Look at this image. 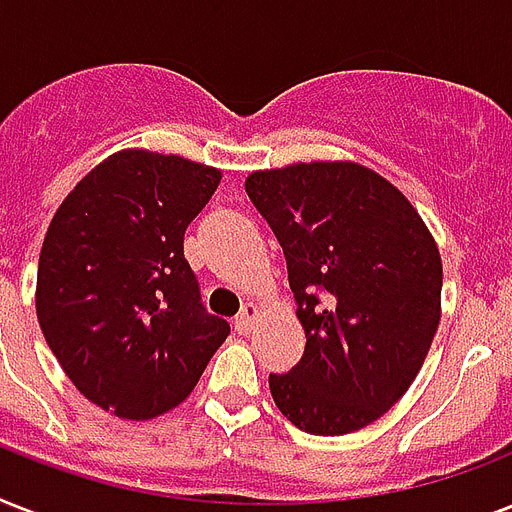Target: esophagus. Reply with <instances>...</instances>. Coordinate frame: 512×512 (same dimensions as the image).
Instances as JSON below:
<instances>
[{
	"label": "esophagus",
	"mask_w": 512,
	"mask_h": 512,
	"mask_svg": "<svg viewBox=\"0 0 512 512\" xmlns=\"http://www.w3.org/2000/svg\"><path fill=\"white\" fill-rule=\"evenodd\" d=\"M257 319H260V305H257V303H247V305H244V308H241L239 316H236V329L247 335V332H249V329H252V324H255Z\"/></svg>",
	"instance_id": "34e87169"
}]
</instances>
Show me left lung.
<instances>
[{
	"label": "left lung",
	"mask_w": 512,
	"mask_h": 512,
	"mask_svg": "<svg viewBox=\"0 0 512 512\" xmlns=\"http://www.w3.org/2000/svg\"><path fill=\"white\" fill-rule=\"evenodd\" d=\"M287 257L305 353L271 374L292 425L345 436L380 420L414 382L441 321L444 268L412 201L356 162L289 164L247 177Z\"/></svg>",
	"instance_id": "left-lung-1"
}]
</instances>
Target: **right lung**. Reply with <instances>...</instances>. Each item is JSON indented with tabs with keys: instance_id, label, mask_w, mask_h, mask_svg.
Masks as SVG:
<instances>
[{
	"instance_id": "1",
	"label": "right lung",
	"mask_w": 512,
	"mask_h": 512,
	"mask_svg": "<svg viewBox=\"0 0 512 512\" xmlns=\"http://www.w3.org/2000/svg\"><path fill=\"white\" fill-rule=\"evenodd\" d=\"M223 172L124 148L74 185L44 236L36 319L76 390L122 420L188 398L231 332L209 316L183 257L185 228Z\"/></svg>"
}]
</instances>
